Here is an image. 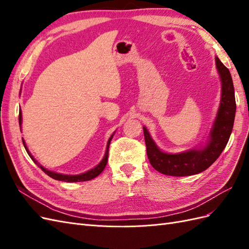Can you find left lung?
Returning <instances> with one entry per match:
<instances>
[{
    "instance_id": "left-lung-1",
    "label": "left lung",
    "mask_w": 249,
    "mask_h": 249,
    "mask_svg": "<svg viewBox=\"0 0 249 249\" xmlns=\"http://www.w3.org/2000/svg\"><path fill=\"white\" fill-rule=\"evenodd\" d=\"M215 61L221 80V100L209 141L205 146L179 154L165 153L157 146L146 127L143 126L149 163L157 171L163 175L187 177L202 172L218 159L228 144L236 114L235 89L230 71L218 57H215Z\"/></svg>"
}]
</instances>
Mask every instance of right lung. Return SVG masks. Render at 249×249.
Masks as SVG:
<instances>
[{
	"mask_svg": "<svg viewBox=\"0 0 249 249\" xmlns=\"http://www.w3.org/2000/svg\"><path fill=\"white\" fill-rule=\"evenodd\" d=\"M21 111L19 112V115H18V123H19V126L21 127ZM114 135V134H113ZM113 135H111V137L109 138L108 140V143H107V148H106V153H105V156L103 158V160L96 165V166L92 169H90L84 173H81V175H76V176H70V175H62V173H57V172H54V171H50L48 169H46L44 167H42L41 165H39V163L37 162L34 157L31 155V153L29 152V149L26 145L25 143V140L24 138H22V143H24V146L27 150L28 155L30 156V158L34 161L35 164L38 165V166L41 168V170L46 173V175H48L49 177H51L52 178L54 179H57V180H63V182H70V183H73V182H85V180H89V179H92L94 178H96L99 175H101V172L105 169V167H106L107 165V162H108V154H109V145H110V142L113 138Z\"/></svg>",
	"mask_w": 249,
	"mask_h": 249,
	"instance_id": "right-lung-1",
	"label": "right lung"
}]
</instances>
